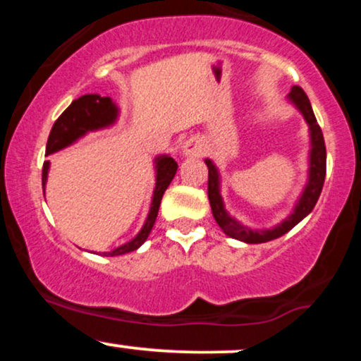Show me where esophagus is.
<instances>
[{
  "mask_svg": "<svg viewBox=\"0 0 361 361\" xmlns=\"http://www.w3.org/2000/svg\"><path fill=\"white\" fill-rule=\"evenodd\" d=\"M204 151H205L204 144H202L200 139H197V137L188 139V140H186V142L183 144V154H185V156L197 157V156L204 154Z\"/></svg>",
  "mask_w": 361,
  "mask_h": 361,
  "instance_id": "1",
  "label": "esophagus"
}]
</instances>
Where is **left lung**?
<instances>
[{
	"mask_svg": "<svg viewBox=\"0 0 361 361\" xmlns=\"http://www.w3.org/2000/svg\"><path fill=\"white\" fill-rule=\"evenodd\" d=\"M288 98L297 105V109L302 111L305 122L309 123L310 130V168H309V183L305 186L304 193L297 202L293 212L285 219L283 222H280L279 226H275L273 229L267 231H252L244 227L243 224H239L235 219L231 217L229 214L224 209V202L221 197V188H219V171L215 168V164L210 159H205L207 168H209V202L212 207V214L215 217V222L219 224V227L231 238L239 239L247 244H258V243H268L273 239L281 238L283 234H287L290 229L299 224L305 215L312 212V209L316 207L319 195L322 192V185H324L326 178V144L324 137H322V130L319 127L316 115H314L312 106L305 94V91L300 86H293L290 91Z\"/></svg>",
	"mask_w": 361,
	"mask_h": 361,
	"instance_id": "1",
	"label": "left lung"
}]
</instances>
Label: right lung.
Masks as SVG:
<instances>
[{
  "instance_id": "add662e5",
  "label": "right lung",
  "mask_w": 361,
  "mask_h": 361,
  "mask_svg": "<svg viewBox=\"0 0 361 361\" xmlns=\"http://www.w3.org/2000/svg\"><path fill=\"white\" fill-rule=\"evenodd\" d=\"M117 118V106L111 102L110 97H100V94H82L81 98L74 100L71 105L68 106L61 114V117L54 122L51 134L47 139V147H45V154H52V152L61 151L74 140H78L86 132L97 130V128L109 127ZM178 164L173 157L169 156H159L156 159V188L154 195H152V204L149 215L146 219L142 229L135 235L132 241H128L122 246L115 247L114 251L103 252L105 256H118L126 255V252L135 251L144 244L147 239L149 233H151L152 226H154L157 210H159L161 198H163L164 192L171 183V180L176 175ZM47 171H49V161H45L42 168V186H45L47 181Z\"/></svg>"
}]
</instances>
